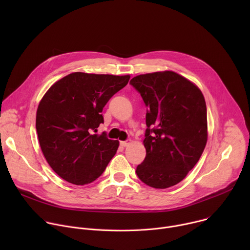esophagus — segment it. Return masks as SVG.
Masks as SVG:
<instances>
[{"label":"esophagus","mask_w":250,"mask_h":250,"mask_svg":"<svg viewBox=\"0 0 250 250\" xmlns=\"http://www.w3.org/2000/svg\"><path fill=\"white\" fill-rule=\"evenodd\" d=\"M130 142H131L130 139H127V140H125V141H121V146H124V147H125V146H127L128 145H130Z\"/></svg>","instance_id":"34e87169"}]
</instances>
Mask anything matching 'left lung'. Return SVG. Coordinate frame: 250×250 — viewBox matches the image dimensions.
I'll use <instances>...</instances> for the list:
<instances>
[{
    "instance_id": "1",
    "label": "left lung",
    "mask_w": 250,
    "mask_h": 250,
    "mask_svg": "<svg viewBox=\"0 0 250 250\" xmlns=\"http://www.w3.org/2000/svg\"><path fill=\"white\" fill-rule=\"evenodd\" d=\"M129 84L148 109L144 140L146 156L136 167V175L152 188L174 186L193 169L205 149V98L195 84L173 71L138 75Z\"/></svg>"
}]
</instances>
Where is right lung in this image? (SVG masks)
I'll use <instances>...</instances> for the list:
<instances>
[{"instance_id": "1", "label": "right lung", "mask_w": 250, "mask_h": 250, "mask_svg": "<svg viewBox=\"0 0 250 250\" xmlns=\"http://www.w3.org/2000/svg\"><path fill=\"white\" fill-rule=\"evenodd\" d=\"M129 75L71 73L54 83L37 112L42 153L65 181L86 185L99 178L119 147V140L97 134L103 108L129 80Z\"/></svg>"}]
</instances>
